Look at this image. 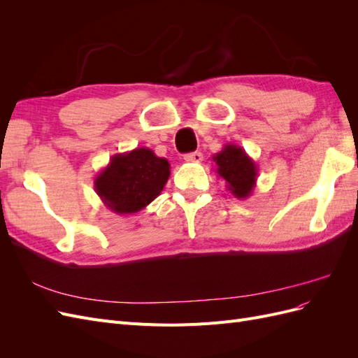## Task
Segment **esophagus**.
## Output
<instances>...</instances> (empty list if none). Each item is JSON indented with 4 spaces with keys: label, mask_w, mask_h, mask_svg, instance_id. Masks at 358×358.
<instances>
[{
    "label": "esophagus",
    "mask_w": 358,
    "mask_h": 358,
    "mask_svg": "<svg viewBox=\"0 0 358 358\" xmlns=\"http://www.w3.org/2000/svg\"><path fill=\"white\" fill-rule=\"evenodd\" d=\"M183 159H185L187 162H201L203 155H201V152H191V154L183 155Z\"/></svg>",
    "instance_id": "esophagus-1"
}]
</instances>
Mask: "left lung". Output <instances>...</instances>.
<instances>
[{"instance_id":"obj_1","label":"left lung","mask_w":358,"mask_h":358,"mask_svg":"<svg viewBox=\"0 0 358 358\" xmlns=\"http://www.w3.org/2000/svg\"><path fill=\"white\" fill-rule=\"evenodd\" d=\"M216 164V173L227 183L229 189L236 199L245 200L251 196L258 176L255 161L249 157L245 149L227 143L221 152L212 157Z\"/></svg>"}]
</instances>
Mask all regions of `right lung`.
<instances>
[{
  "instance_id": "add662e5",
  "label": "right lung",
  "mask_w": 358,
  "mask_h": 358,
  "mask_svg": "<svg viewBox=\"0 0 358 358\" xmlns=\"http://www.w3.org/2000/svg\"><path fill=\"white\" fill-rule=\"evenodd\" d=\"M170 178V164L148 148L116 154L94 180L95 192L117 215L136 213L154 201Z\"/></svg>"
}]
</instances>
